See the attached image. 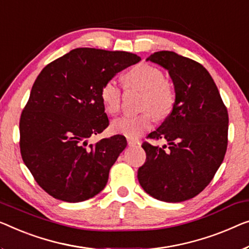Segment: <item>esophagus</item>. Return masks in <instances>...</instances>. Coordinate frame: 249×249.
I'll use <instances>...</instances> for the list:
<instances>
[{"label": "esophagus", "instance_id": "esophagus-1", "mask_svg": "<svg viewBox=\"0 0 249 249\" xmlns=\"http://www.w3.org/2000/svg\"><path fill=\"white\" fill-rule=\"evenodd\" d=\"M127 143H128L129 146H135V145H137V144H139V142H137V141L132 140V139H128L127 140Z\"/></svg>", "mask_w": 249, "mask_h": 249}]
</instances>
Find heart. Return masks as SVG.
Masks as SVG:
<instances>
[{"label": "heart", "mask_w": 249, "mask_h": 249, "mask_svg": "<svg viewBox=\"0 0 249 249\" xmlns=\"http://www.w3.org/2000/svg\"><path fill=\"white\" fill-rule=\"evenodd\" d=\"M127 87H134L144 91L141 109L145 110L140 115H127L114 121L112 131L128 139H136L153 125V111L159 118L171 112L176 101L172 84L164 79L160 69L151 65L141 64L129 69L124 76ZM101 99L104 108L109 115H115L121 107L122 90L113 79L106 81L101 89Z\"/></svg>", "instance_id": "obj_1"}]
</instances>
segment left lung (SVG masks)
I'll return each instance as SVG.
<instances>
[{
  "label": "left lung",
  "mask_w": 249,
  "mask_h": 249,
  "mask_svg": "<svg viewBox=\"0 0 249 249\" xmlns=\"http://www.w3.org/2000/svg\"><path fill=\"white\" fill-rule=\"evenodd\" d=\"M169 71L176 91L171 114L143 143L146 161L137 171L141 187L153 198L181 202L194 198L213 180L228 144V113L208 70L173 51H159L146 61ZM168 147L166 150L165 147Z\"/></svg>",
  "instance_id": "8db88e82"
}]
</instances>
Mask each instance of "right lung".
I'll return each mask as SVG.
<instances>
[{
    "mask_svg": "<svg viewBox=\"0 0 249 249\" xmlns=\"http://www.w3.org/2000/svg\"><path fill=\"white\" fill-rule=\"evenodd\" d=\"M139 55L125 51L77 48L42 69L20 118L24 164L47 194L66 202L98 195L118 155L123 135L89 144L108 126L101 99L103 85L135 65Z\"/></svg>",
    "mask_w": 249,
    "mask_h": 249,
    "instance_id": "obj_1",
    "label": "right lung"
}]
</instances>
